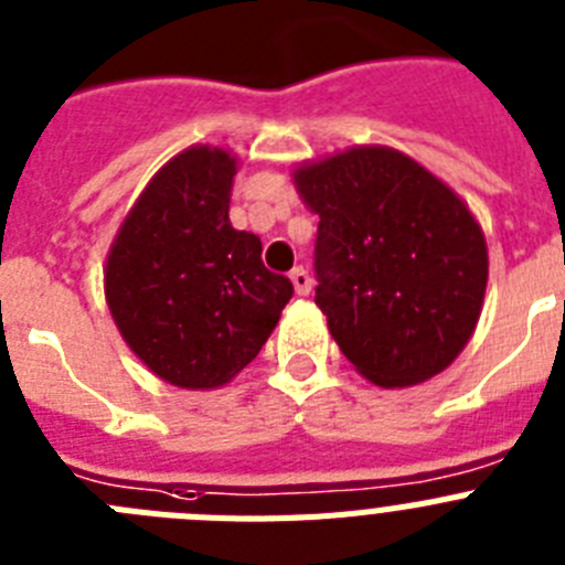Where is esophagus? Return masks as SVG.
<instances>
[{
    "instance_id": "esophagus-1",
    "label": "esophagus",
    "mask_w": 565,
    "mask_h": 565,
    "mask_svg": "<svg viewBox=\"0 0 565 565\" xmlns=\"http://www.w3.org/2000/svg\"><path fill=\"white\" fill-rule=\"evenodd\" d=\"M291 282H294V291H297L299 297H308V294H311L313 279H311V274H308L302 266L294 268V271H291Z\"/></svg>"
}]
</instances>
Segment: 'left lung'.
Here are the masks:
<instances>
[{
	"label": "left lung",
	"instance_id": "1",
	"mask_svg": "<svg viewBox=\"0 0 565 565\" xmlns=\"http://www.w3.org/2000/svg\"><path fill=\"white\" fill-rule=\"evenodd\" d=\"M319 214L317 306L348 362L411 387L456 362L487 291V239L467 203L391 147H353L294 169Z\"/></svg>",
	"mask_w": 565,
	"mask_h": 565
}]
</instances>
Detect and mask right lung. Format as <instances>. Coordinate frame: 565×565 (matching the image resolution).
Instances as JSON below:
<instances>
[{
  "label": "right lung",
  "instance_id": "obj_1",
  "mask_svg": "<svg viewBox=\"0 0 565 565\" xmlns=\"http://www.w3.org/2000/svg\"><path fill=\"white\" fill-rule=\"evenodd\" d=\"M237 158L189 147L129 209L104 268L115 326L154 376L186 391L232 382L271 337L294 286L228 221Z\"/></svg>",
  "mask_w": 565,
  "mask_h": 565
}]
</instances>
